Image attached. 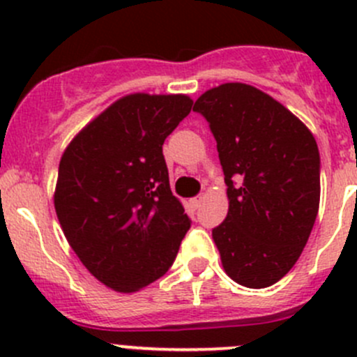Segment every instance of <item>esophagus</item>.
I'll use <instances>...</instances> for the list:
<instances>
[{"mask_svg":"<svg viewBox=\"0 0 357 357\" xmlns=\"http://www.w3.org/2000/svg\"><path fill=\"white\" fill-rule=\"evenodd\" d=\"M202 202H204V197H195V199H192V200H190V205H192V207L193 208H199L200 207V205H202Z\"/></svg>","mask_w":357,"mask_h":357,"instance_id":"obj_1","label":"esophagus"}]
</instances>
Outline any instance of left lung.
<instances>
[{"mask_svg": "<svg viewBox=\"0 0 357 357\" xmlns=\"http://www.w3.org/2000/svg\"><path fill=\"white\" fill-rule=\"evenodd\" d=\"M218 143L229 208L212 229L226 275L266 289L294 268L319 208V152L289 109L243 82L205 91L193 105Z\"/></svg>", "mask_w": 357, "mask_h": 357, "instance_id": "8db88e82", "label": "left lung"}]
</instances>
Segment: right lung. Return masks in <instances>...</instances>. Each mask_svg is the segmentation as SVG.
Wrapping results in <instances>:
<instances>
[{
  "mask_svg": "<svg viewBox=\"0 0 357 357\" xmlns=\"http://www.w3.org/2000/svg\"><path fill=\"white\" fill-rule=\"evenodd\" d=\"M192 105L186 95L122 96L63 152L53 197L60 226L112 290L131 294L164 276L190 229L162 145Z\"/></svg>",
  "mask_w": 357,
  "mask_h": 357,
  "instance_id": "1",
  "label": "right lung"
}]
</instances>
